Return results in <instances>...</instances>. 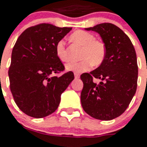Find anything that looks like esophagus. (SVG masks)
<instances>
[{"label": "esophagus", "mask_w": 147, "mask_h": 147, "mask_svg": "<svg viewBox=\"0 0 147 147\" xmlns=\"http://www.w3.org/2000/svg\"><path fill=\"white\" fill-rule=\"evenodd\" d=\"M74 76H75V78H76V79L80 77V75H79L78 73H76V72H75V73H74Z\"/></svg>", "instance_id": "obj_1"}]
</instances>
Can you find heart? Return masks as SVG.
Segmentation results:
<instances>
[{"label":"heart","instance_id":"b5f03b06","mask_svg":"<svg viewBox=\"0 0 147 147\" xmlns=\"http://www.w3.org/2000/svg\"><path fill=\"white\" fill-rule=\"evenodd\" d=\"M70 39L82 47L83 49L80 55L82 60L78 62H70L65 65L68 71L82 73L88 71L92 65L98 67L104 62L107 54L106 46L102 41L97 40L92 33L84 30H77L70 36ZM55 53L60 61H68V54L63 40H59L57 42Z\"/></svg>","mask_w":147,"mask_h":147}]
</instances>
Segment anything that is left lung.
Instances as JSON below:
<instances>
[{
  "mask_svg": "<svg viewBox=\"0 0 147 147\" xmlns=\"http://www.w3.org/2000/svg\"><path fill=\"white\" fill-rule=\"evenodd\" d=\"M86 30L100 34L107 54L102 64L90 73H83L81 102L90 116L110 121L125 111L136 93L138 78L137 54L130 38L110 23L98 24ZM94 78L100 79L96 84Z\"/></svg>",
  "mask_w": 147,
  "mask_h": 147,
  "instance_id": "left-lung-1",
  "label": "left lung"
}]
</instances>
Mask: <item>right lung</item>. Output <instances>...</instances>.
I'll return each instance as SVG.
<instances>
[{
    "mask_svg": "<svg viewBox=\"0 0 147 147\" xmlns=\"http://www.w3.org/2000/svg\"><path fill=\"white\" fill-rule=\"evenodd\" d=\"M71 27L40 24L21 33L13 48L8 70L10 88L17 107L28 116L41 118L53 114L60 97L74 79L58 59L55 46Z\"/></svg>",
    "mask_w": 147,
    "mask_h": 147,
    "instance_id": "1",
    "label": "right lung"
}]
</instances>
